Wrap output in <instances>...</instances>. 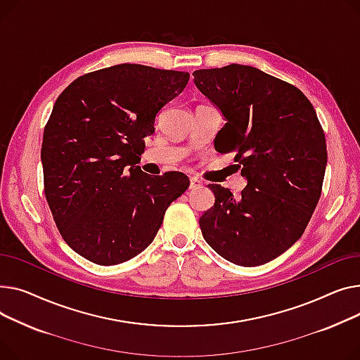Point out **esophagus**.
I'll use <instances>...</instances> for the list:
<instances>
[{
    "label": "esophagus",
    "instance_id": "34e87169",
    "mask_svg": "<svg viewBox=\"0 0 360 360\" xmlns=\"http://www.w3.org/2000/svg\"><path fill=\"white\" fill-rule=\"evenodd\" d=\"M199 187H202V181L199 179H196V177H190V188L196 190Z\"/></svg>",
    "mask_w": 360,
    "mask_h": 360
}]
</instances>
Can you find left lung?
<instances>
[{
    "instance_id": "8db88e82",
    "label": "left lung",
    "mask_w": 360,
    "mask_h": 360,
    "mask_svg": "<svg viewBox=\"0 0 360 360\" xmlns=\"http://www.w3.org/2000/svg\"><path fill=\"white\" fill-rule=\"evenodd\" d=\"M226 123L215 150L234 153L247 186L234 198L209 184L215 203L199 225L205 241L238 266H260L297 243L320 200L327 145L305 94L257 68L231 63L193 72Z\"/></svg>"
}]
</instances>
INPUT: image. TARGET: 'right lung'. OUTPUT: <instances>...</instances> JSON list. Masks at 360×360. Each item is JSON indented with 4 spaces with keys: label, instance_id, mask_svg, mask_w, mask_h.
Instances as JSON below:
<instances>
[{
    "label": "right lung",
    "instance_id": "right-lung-1",
    "mask_svg": "<svg viewBox=\"0 0 360 360\" xmlns=\"http://www.w3.org/2000/svg\"><path fill=\"white\" fill-rule=\"evenodd\" d=\"M188 77L120 63L77 78L56 98L40 150L45 196L63 241L84 259H134L187 190L186 174L148 176L136 164L157 113Z\"/></svg>",
    "mask_w": 360,
    "mask_h": 360
}]
</instances>
